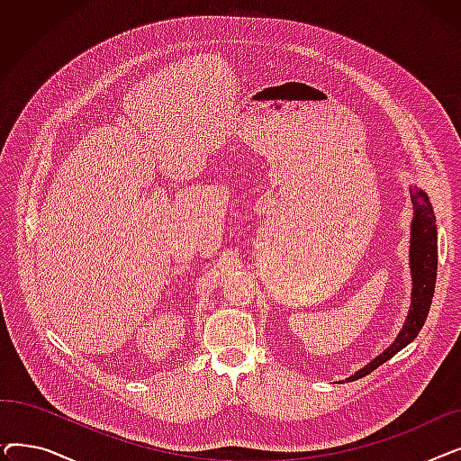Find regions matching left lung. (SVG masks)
I'll list each match as a JSON object with an SVG mask.
<instances>
[{
    "mask_svg": "<svg viewBox=\"0 0 461 461\" xmlns=\"http://www.w3.org/2000/svg\"><path fill=\"white\" fill-rule=\"evenodd\" d=\"M415 216L411 224V275H413V292H411V310L407 321L394 340V344L383 351L370 365L358 370L348 381H355L372 374L383 362L393 358L407 344H411L420 332L428 312L431 306L435 278H438V228H435V214L426 194L419 188L411 190Z\"/></svg>",
    "mask_w": 461,
    "mask_h": 461,
    "instance_id": "1",
    "label": "left lung"
}]
</instances>
